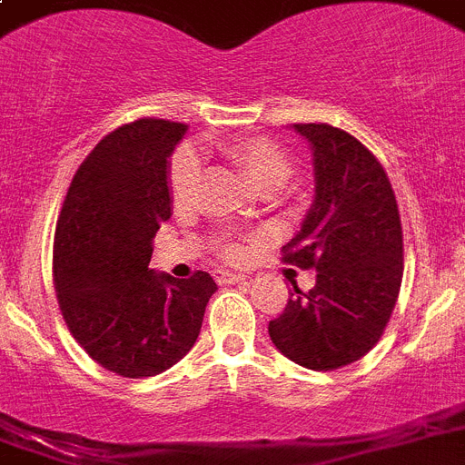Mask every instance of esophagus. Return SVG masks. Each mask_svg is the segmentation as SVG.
Listing matches in <instances>:
<instances>
[{"instance_id":"obj_1","label":"esophagus","mask_w":465,"mask_h":465,"mask_svg":"<svg viewBox=\"0 0 465 465\" xmlns=\"http://www.w3.org/2000/svg\"><path fill=\"white\" fill-rule=\"evenodd\" d=\"M215 278L220 284H236V282H245V280H248V275L233 273V271H217Z\"/></svg>"}]
</instances>
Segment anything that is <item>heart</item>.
Returning a JSON list of instances; mask_svg holds the SVG:
<instances>
[{
	"mask_svg": "<svg viewBox=\"0 0 465 465\" xmlns=\"http://www.w3.org/2000/svg\"><path fill=\"white\" fill-rule=\"evenodd\" d=\"M224 160L241 171L257 192L271 194L280 190L292 175V157L280 143L263 136H248V139H229L217 145ZM202 181V162L192 150L183 148L173 154L169 169V192L171 203L175 211H187L194 206ZM224 254L232 259L241 257V248L236 242L224 245Z\"/></svg>",
	"mask_w": 465,
	"mask_h": 465,
	"instance_id": "heart-1",
	"label": "heart"
}]
</instances>
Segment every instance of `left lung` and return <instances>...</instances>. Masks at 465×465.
I'll return each mask as SVG.
<instances>
[{
  "instance_id": "obj_1",
  "label": "left lung",
  "mask_w": 465,
  "mask_h": 465,
  "mask_svg": "<svg viewBox=\"0 0 465 465\" xmlns=\"http://www.w3.org/2000/svg\"><path fill=\"white\" fill-rule=\"evenodd\" d=\"M312 150L315 194L284 262L315 269V287L290 294L269 336L287 359L333 371L382 336L403 278L399 206L375 154L331 124H294Z\"/></svg>"
}]
</instances>
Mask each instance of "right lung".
Returning a JSON list of instances; mask_svg holds the SVG:
<instances>
[{
    "mask_svg": "<svg viewBox=\"0 0 465 465\" xmlns=\"http://www.w3.org/2000/svg\"><path fill=\"white\" fill-rule=\"evenodd\" d=\"M187 124L143 118L104 136L66 192L53 273L60 311L106 371L150 378L181 361L202 331L217 284L206 271L178 280L148 269L171 217L169 157Z\"/></svg>",
    "mask_w": 465,
    "mask_h": 465,
    "instance_id": "obj_1",
    "label": "right lung"
}]
</instances>
